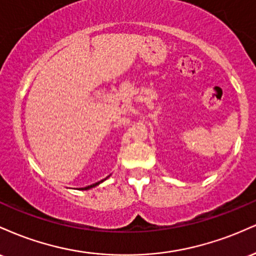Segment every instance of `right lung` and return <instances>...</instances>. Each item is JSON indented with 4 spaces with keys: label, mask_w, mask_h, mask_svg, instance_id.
Listing matches in <instances>:
<instances>
[{
    "label": "right lung",
    "mask_w": 256,
    "mask_h": 256,
    "mask_svg": "<svg viewBox=\"0 0 256 256\" xmlns=\"http://www.w3.org/2000/svg\"><path fill=\"white\" fill-rule=\"evenodd\" d=\"M108 177H110V176H108ZM107 177V178H108ZM107 178H104V179H102V180H100V182H98V183H95V184H91V185H88V186H85V188H80V190H89V189H91V188H95V186H98V184H101L102 182H104L106 179Z\"/></svg>",
    "instance_id": "1"
}]
</instances>
